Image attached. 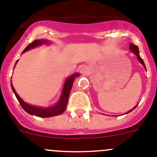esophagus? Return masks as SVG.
Listing matches in <instances>:
<instances>
[{
	"instance_id": "esophagus-1",
	"label": "esophagus",
	"mask_w": 157,
	"mask_h": 157,
	"mask_svg": "<svg viewBox=\"0 0 157 157\" xmlns=\"http://www.w3.org/2000/svg\"><path fill=\"white\" fill-rule=\"evenodd\" d=\"M80 72L83 75H87L89 74V68L86 66H83L80 68Z\"/></svg>"
}]
</instances>
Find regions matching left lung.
Here are the masks:
<instances>
[{
    "label": "left lung",
    "mask_w": 157,
    "mask_h": 157,
    "mask_svg": "<svg viewBox=\"0 0 157 157\" xmlns=\"http://www.w3.org/2000/svg\"><path fill=\"white\" fill-rule=\"evenodd\" d=\"M130 51H131V52L133 53V54H134L136 56V57H137L138 60H139V61L140 62V63H141V64H142L143 66H144V67L145 68V70H146V71H147V68H146L145 63H144V60H143V59L141 58V57H140V56L139 48H138V47H137V46H136V45L133 44H130ZM136 106H137V105H136V106H135L134 107H133V109H130V110L127 111V113H124V114H127V113H128L131 112V111H132V110H133V109H134L136 107Z\"/></svg>",
    "instance_id": "1"
}]
</instances>
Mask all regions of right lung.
<instances>
[{
  "mask_svg": "<svg viewBox=\"0 0 157 157\" xmlns=\"http://www.w3.org/2000/svg\"><path fill=\"white\" fill-rule=\"evenodd\" d=\"M50 43H51V42H50L49 40H45V39L36 40H34V41L32 42L31 44H30L24 50L22 54H24L26 51H29V50L36 48V47L40 46V45L43 44H49ZM17 61L18 60H17L16 63H15V65L17 64ZM79 76H80V74H79V73H77V74H72V75L70 76V77H68L66 79V80H65L64 82V84H63V90H62L61 95H60L59 100L57 102V103H56L55 105L51 106H48V107H42V106H34V105L27 103L19 97V95H18L17 94L16 90H15L14 87H13V85H12L11 82H10V85H11L12 90L14 93L15 96H16L17 99V100L19 101L20 104L21 105L23 109H24L27 113L40 117H51L60 115V114L63 113L64 112L65 109H66L67 108L70 93H71V89H72L74 81V80H75L76 77H79Z\"/></svg>",
  "mask_w": 157,
  "mask_h": 157,
  "instance_id": "add662e5",
  "label": "right lung"
}]
</instances>
